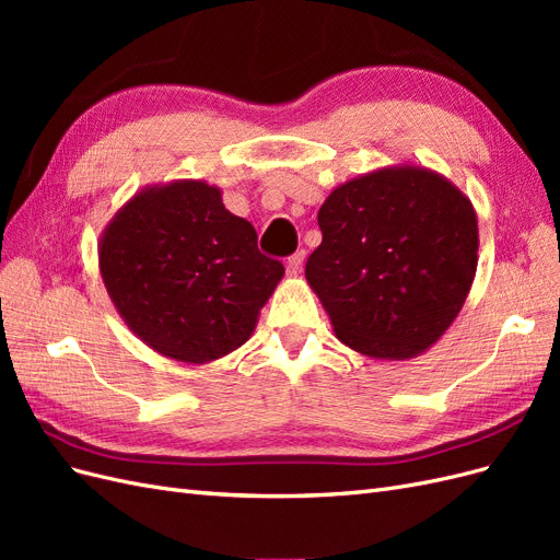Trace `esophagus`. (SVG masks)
I'll return each mask as SVG.
<instances>
[{
  "label": "esophagus",
  "instance_id": "esophagus-1",
  "mask_svg": "<svg viewBox=\"0 0 560 560\" xmlns=\"http://www.w3.org/2000/svg\"><path fill=\"white\" fill-rule=\"evenodd\" d=\"M303 259H306V252L292 254V257L287 259V273H290V276H299L301 268H303Z\"/></svg>",
  "mask_w": 560,
  "mask_h": 560
}]
</instances>
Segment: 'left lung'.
Here are the masks:
<instances>
[{"instance_id":"1","label":"left lung","mask_w":560,"mask_h":560,"mask_svg":"<svg viewBox=\"0 0 560 560\" xmlns=\"http://www.w3.org/2000/svg\"><path fill=\"white\" fill-rule=\"evenodd\" d=\"M317 224L306 280L350 350L385 362L418 358L463 311L479 224L444 175L416 163L378 167L336 186Z\"/></svg>"}]
</instances>
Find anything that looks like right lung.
Instances as JSON below:
<instances>
[{
	"instance_id": "obj_1",
	"label": "right lung",
	"mask_w": 560,
	"mask_h": 560,
	"mask_svg": "<svg viewBox=\"0 0 560 560\" xmlns=\"http://www.w3.org/2000/svg\"><path fill=\"white\" fill-rule=\"evenodd\" d=\"M97 264L128 329L184 364L241 348L284 276L202 179L149 184L126 200L100 235Z\"/></svg>"
}]
</instances>
